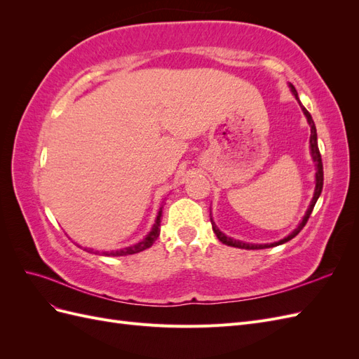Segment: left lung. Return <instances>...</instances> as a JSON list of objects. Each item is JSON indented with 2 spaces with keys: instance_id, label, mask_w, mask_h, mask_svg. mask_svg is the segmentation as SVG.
I'll use <instances>...</instances> for the list:
<instances>
[{
  "instance_id": "1",
  "label": "left lung",
  "mask_w": 359,
  "mask_h": 359,
  "mask_svg": "<svg viewBox=\"0 0 359 359\" xmlns=\"http://www.w3.org/2000/svg\"><path fill=\"white\" fill-rule=\"evenodd\" d=\"M290 90H292L293 95H295V99L299 102V99H298V93H297V90H295V86L290 85ZM299 104H301V102H299ZM301 107H302V112H304V115L307 116V121H309L310 128H311L310 148H311V156H313V160L316 161V189H314V196H313V199H311V203H310V206H309V210H307L306 215H304L302 222L299 223V226L297 227L295 231H293L290 235H287V236L285 238V240H281V241H278V243H274V244H247V243L236 241V240H232V238H229V236H226L224 233H222L219 229H217V226H215V224L212 223V220H211L212 231H214V233L217 235V238H219V240H220L223 244H226V245H231V247H236V248H245V250H259V248L276 247V245H280V244H285V243L290 241L292 238H293V236H297V235L302 231V227L307 224V222H309V219H310V214H311V211H313V208H314V205H316V202H318V199H319V196H320V193H322V187H323V165H322L320 151H319V147H318V133H316V126H314V121H313V118H311L310 112H309V111L306 109V107H304L302 104H301Z\"/></svg>"
}]
</instances>
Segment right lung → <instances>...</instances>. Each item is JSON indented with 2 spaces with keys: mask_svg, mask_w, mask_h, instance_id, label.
<instances>
[{
  "mask_svg": "<svg viewBox=\"0 0 359 359\" xmlns=\"http://www.w3.org/2000/svg\"><path fill=\"white\" fill-rule=\"evenodd\" d=\"M160 217H161V211H158V215H157V220H156V224L153 227V231H151L147 235L145 240L137 243L133 247H128V248H124V250H116V252H107L104 255L106 256H126V255H135V253L142 252V250H145V248H149L151 245L156 243V240H157L158 235H160V222H161Z\"/></svg>",
  "mask_w": 359,
  "mask_h": 359,
  "instance_id": "right-lung-1",
  "label": "right lung"
}]
</instances>
